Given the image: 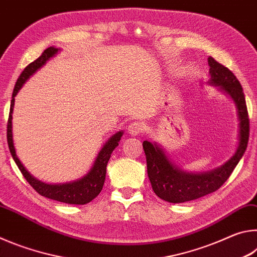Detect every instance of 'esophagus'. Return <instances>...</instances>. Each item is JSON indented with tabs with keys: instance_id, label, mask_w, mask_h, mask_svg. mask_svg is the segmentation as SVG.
Returning a JSON list of instances; mask_svg holds the SVG:
<instances>
[{
	"instance_id": "obj_1",
	"label": "esophagus",
	"mask_w": 257,
	"mask_h": 257,
	"mask_svg": "<svg viewBox=\"0 0 257 257\" xmlns=\"http://www.w3.org/2000/svg\"><path fill=\"white\" fill-rule=\"evenodd\" d=\"M145 124L141 122V121H134L129 124V133L132 136H136V135H141L145 132Z\"/></svg>"
}]
</instances>
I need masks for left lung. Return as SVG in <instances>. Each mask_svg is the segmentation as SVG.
Segmentation results:
<instances>
[{"label": "left lung", "mask_w": 257, "mask_h": 257, "mask_svg": "<svg viewBox=\"0 0 257 257\" xmlns=\"http://www.w3.org/2000/svg\"><path fill=\"white\" fill-rule=\"evenodd\" d=\"M211 82L219 86L233 98L238 108L239 116V146L231 160L214 171L207 173L182 172L176 168L165 156L164 152L155 144L143 142L147 162L152 188L160 198L170 203H184L201 198L220 188L231 175L239 161L247 149L249 138V118L240 82L231 70L217 62L213 58H208Z\"/></svg>", "instance_id": "1"}]
</instances>
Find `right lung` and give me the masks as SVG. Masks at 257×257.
<instances>
[{"label": "right lung", "mask_w": 257, "mask_h": 257, "mask_svg": "<svg viewBox=\"0 0 257 257\" xmlns=\"http://www.w3.org/2000/svg\"><path fill=\"white\" fill-rule=\"evenodd\" d=\"M58 49L55 47H49L44 52H43L40 58L36 59L34 62L29 63L27 67L24 69V71L21 72L18 80L16 82L14 93H12V99H11V105H10V113H9V119L7 124V139H8V145L10 153L14 158L16 164L18 165L19 170L23 173L25 179L29 182V185L37 191L38 194L42 196H45L47 198L54 199V201L67 203V204H78V205H84V204L89 203L90 201L97 196L101 193L103 188L104 181H105V175H106V165L108 160L111 158V154L113 150L119 145V142L122 136V132H119L115 134L114 136H112L106 144L103 146V149L99 152L97 155V159L95 161L94 167L92 170L88 172V175L82 178V179L75 181V182H69V184L63 185H47L37 180L36 178H34L30 173L26 170L25 167L18 159V156L16 154V150L14 146V141H12V111H14L15 105V96L17 93L19 92V89L23 87L25 81L33 75V73L40 69L43 64H44L47 60L52 58Z\"/></svg>", "instance_id": "add662e5"}]
</instances>
